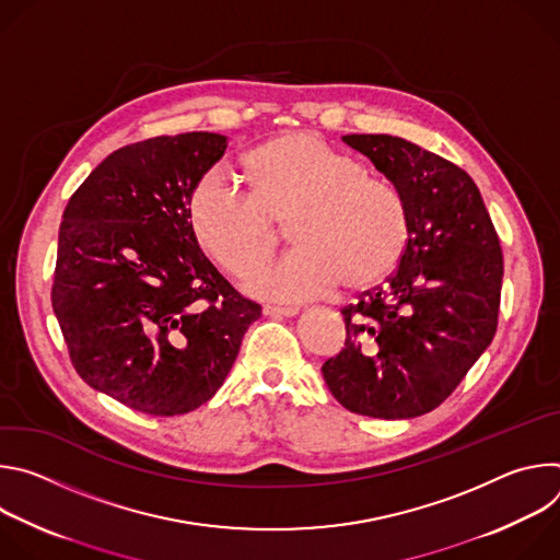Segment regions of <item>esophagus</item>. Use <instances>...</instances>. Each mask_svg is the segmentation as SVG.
Segmentation results:
<instances>
[{
    "label": "esophagus",
    "instance_id": "1",
    "mask_svg": "<svg viewBox=\"0 0 560 560\" xmlns=\"http://www.w3.org/2000/svg\"><path fill=\"white\" fill-rule=\"evenodd\" d=\"M264 312L270 314V316H296L299 307H292V305H266Z\"/></svg>",
    "mask_w": 560,
    "mask_h": 560
}]
</instances>
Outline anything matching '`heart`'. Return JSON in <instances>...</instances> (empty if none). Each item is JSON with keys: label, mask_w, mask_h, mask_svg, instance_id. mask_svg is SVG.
I'll list each match as a JSON object with an SVG mask.
<instances>
[{"label": "heart", "mask_w": 560, "mask_h": 560, "mask_svg": "<svg viewBox=\"0 0 560 560\" xmlns=\"http://www.w3.org/2000/svg\"><path fill=\"white\" fill-rule=\"evenodd\" d=\"M250 192L208 173L188 199L197 246L225 272L246 279L275 253L272 221H288L294 250L255 275L248 290L296 303L383 281L408 244V208L394 184L368 177L361 162L310 132L275 137L242 159Z\"/></svg>", "instance_id": "obj_1"}]
</instances>
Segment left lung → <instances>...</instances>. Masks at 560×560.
<instances>
[{
	"mask_svg": "<svg viewBox=\"0 0 560 560\" xmlns=\"http://www.w3.org/2000/svg\"><path fill=\"white\" fill-rule=\"evenodd\" d=\"M398 188L408 244L383 285L341 314L346 348L322 368L337 401L372 419L439 408L497 332L503 253L474 179L392 135H346Z\"/></svg>",
	"mask_w": 560,
	"mask_h": 560,
	"instance_id": "obj_1",
	"label": "left lung"
}]
</instances>
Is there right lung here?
Here are the masks:
<instances>
[{"label": "right lung", "instance_id": "1", "mask_svg": "<svg viewBox=\"0 0 560 560\" xmlns=\"http://www.w3.org/2000/svg\"><path fill=\"white\" fill-rule=\"evenodd\" d=\"M225 148L217 132L124 145L61 217L52 310L70 361L93 389L143 415L210 401L261 316L188 225L190 192Z\"/></svg>", "mask_w": 560, "mask_h": 560}]
</instances>
